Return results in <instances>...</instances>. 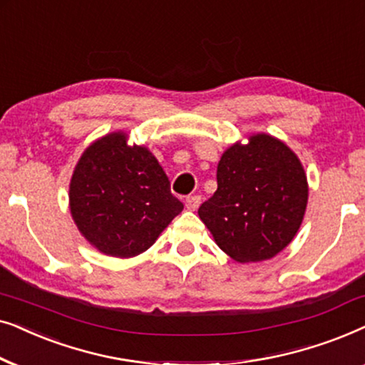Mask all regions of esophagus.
Segmentation results:
<instances>
[{
	"mask_svg": "<svg viewBox=\"0 0 365 365\" xmlns=\"http://www.w3.org/2000/svg\"><path fill=\"white\" fill-rule=\"evenodd\" d=\"M199 204H201V196H187L186 197V207L189 209V211H196V209L199 207Z\"/></svg>",
	"mask_w": 365,
	"mask_h": 365,
	"instance_id": "esophagus-1",
	"label": "esophagus"
}]
</instances>
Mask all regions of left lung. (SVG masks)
<instances>
[{"instance_id": "obj_1", "label": "left lung", "mask_w": 365, "mask_h": 365, "mask_svg": "<svg viewBox=\"0 0 365 365\" xmlns=\"http://www.w3.org/2000/svg\"><path fill=\"white\" fill-rule=\"evenodd\" d=\"M307 206L302 164L267 134L234 144L217 164V191L199 207L214 241L237 262L281 252L301 227Z\"/></svg>"}]
</instances>
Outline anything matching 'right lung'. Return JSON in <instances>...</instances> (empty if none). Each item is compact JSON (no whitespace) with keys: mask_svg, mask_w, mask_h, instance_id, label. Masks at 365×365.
<instances>
[{"mask_svg":"<svg viewBox=\"0 0 365 365\" xmlns=\"http://www.w3.org/2000/svg\"><path fill=\"white\" fill-rule=\"evenodd\" d=\"M69 206L84 237L114 257L149 249L182 211L169 179L146 148L126 144L113 133L91 144L79 159L69 186Z\"/></svg>","mask_w":365,"mask_h":365,"instance_id":"obj_1","label":"right lung"}]
</instances>
